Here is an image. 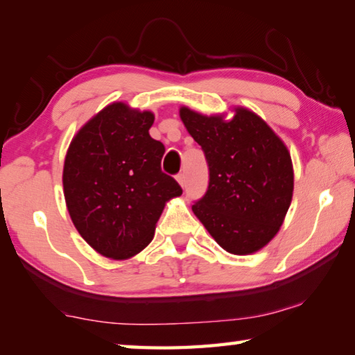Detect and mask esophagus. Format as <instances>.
Returning a JSON list of instances; mask_svg holds the SVG:
<instances>
[{
	"label": "esophagus",
	"instance_id": "1",
	"mask_svg": "<svg viewBox=\"0 0 355 355\" xmlns=\"http://www.w3.org/2000/svg\"><path fill=\"white\" fill-rule=\"evenodd\" d=\"M177 182L180 183V186H182V188H184V184H186L184 173H178V175H177Z\"/></svg>",
	"mask_w": 355,
	"mask_h": 355
}]
</instances>
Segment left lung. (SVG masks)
Instances as JSON below:
<instances>
[{"label": "left lung", "instance_id": "1", "mask_svg": "<svg viewBox=\"0 0 355 355\" xmlns=\"http://www.w3.org/2000/svg\"><path fill=\"white\" fill-rule=\"evenodd\" d=\"M180 119L209 169L205 196L192 205L197 219L233 255L263 249L277 235L293 199V163L284 141L241 106L230 120L182 106Z\"/></svg>", "mask_w": 355, "mask_h": 355}]
</instances>
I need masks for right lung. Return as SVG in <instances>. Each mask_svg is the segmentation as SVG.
I'll return each instance as SVG.
<instances>
[{
    "label": "right lung",
    "instance_id": "obj_1",
    "mask_svg": "<svg viewBox=\"0 0 355 355\" xmlns=\"http://www.w3.org/2000/svg\"><path fill=\"white\" fill-rule=\"evenodd\" d=\"M150 111L114 101L84 123L64 161L69 214L94 250L112 260L139 254L182 188L161 171L164 146L148 135Z\"/></svg>",
    "mask_w": 355,
    "mask_h": 355
}]
</instances>
